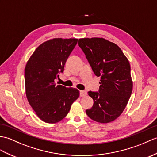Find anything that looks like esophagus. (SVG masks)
Here are the masks:
<instances>
[{
	"mask_svg": "<svg viewBox=\"0 0 157 157\" xmlns=\"http://www.w3.org/2000/svg\"><path fill=\"white\" fill-rule=\"evenodd\" d=\"M79 94H80V96L83 97V96H86L87 95V92L84 90H81L79 92Z\"/></svg>",
	"mask_w": 157,
	"mask_h": 157,
	"instance_id": "34e87169",
	"label": "esophagus"
}]
</instances>
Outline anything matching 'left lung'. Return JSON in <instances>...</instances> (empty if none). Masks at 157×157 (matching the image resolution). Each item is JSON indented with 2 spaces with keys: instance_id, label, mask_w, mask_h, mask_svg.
Instances as JSON below:
<instances>
[{
  "instance_id": "left-lung-1",
  "label": "left lung",
  "mask_w": 157,
  "mask_h": 157,
  "mask_svg": "<svg viewBox=\"0 0 157 157\" xmlns=\"http://www.w3.org/2000/svg\"><path fill=\"white\" fill-rule=\"evenodd\" d=\"M78 45L101 78L99 92H88L94 105L86 114L96 122H111L122 114L132 92L129 61L117 45L104 38L79 39Z\"/></svg>"
}]
</instances>
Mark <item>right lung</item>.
I'll list each match as a JSON object with an SVG mask.
<instances>
[{
	"label": "right lung",
	"mask_w": 157,
	"mask_h": 157,
	"mask_svg": "<svg viewBox=\"0 0 157 157\" xmlns=\"http://www.w3.org/2000/svg\"><path fill=\"white\" fill-rule=\"evenodd\" d=\"M78 39L55 38L40 45L25 68V92L29 104L43 122L57 123L68 114L79 90L57 85Z\"/></svg>",
	"instance_id": "right-lung-1"
}]
</instances>
